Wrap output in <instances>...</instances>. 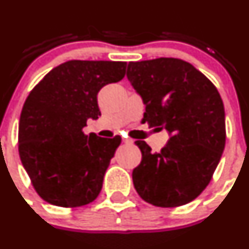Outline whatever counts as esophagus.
I'll list each match as a JSON object with an SVG mask.
<instances>
[{"label":"esophagus","instance_id":"1","mask_svg":"<svg viewBox=\"0 0 249 249\" xmlns=\"http://www.w3.org/2000/svg\"><path fill=\"white\" fill-rule=\"evenodd\" d=\"M123 142L126 143V144H132V143H134V141L130 140V139H123Z\"/></svg>","mask_w":249,"mask_h":249}]
</instances>
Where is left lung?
Here are the masks:
<instances>
[{
  "label": "left lung",
  "mask_w": 249,
  "mask_h": 249,
  "mask_svg": "<svg viewBox=\"0 0 249 249\" xmlns=\"http://www.w3.org/2000/svg\"><path fill=\"white\" fill-rule=\"evenodd\" d=\"M127 79L145 105L142 122L165 129L159 153L136 141L142 160L132 171L145 202L177 207L196 199L217 169L225 147V112L217 88L192 64L175 57L129 62Z\"/></svg>",
  "instance_id": "obj_1"
}]
</instances>
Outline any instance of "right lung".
I'll list each match as a JSON object with an SVG mask.
<instances>
[{"label": "right lung", "instance_id": "add662e5", "mask_svg": "<svg viewBox=\"0 0 249 249\" xmlns=\"http://www.w3.org/2000/svg\"><path fill=\"white\" fill-rule=\"evenodd\" d=\"M124 61L71 60L31 90L20 114L19 155L37 194L60 207L92 202L122 139L85 135L101 112L97 94L125 76Z\"/></svg>", "mask_w": 249, "mask_h": 249}]
</instances>
